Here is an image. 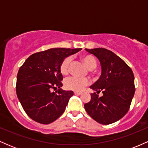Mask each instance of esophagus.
<instances>
[{
  "mask_svg": "<svg viewBox=\"0 0 148 148\" xmlns=\"http://www.w3.org/2000/svg\"><path fill=\"white\" fill-rule=\"evenodd\" d=\"M74 94L75 95H80L81 94V92H76V91H74Z\"/></svg>",
  "mask_w": 148,
  "mask_h": 148,
  "instance_id": "obj_1",
  "label": "esophagus"
}]
</instances>
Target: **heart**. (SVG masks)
Segmentation results:
<instances>
[{"label": "heart", "mask_w": 148, "mask_h": 148, "mask_svg": "<svg viewBox=\"0 0 148 148\" xmlns=\"http://www.w3.org/2000/svg\"><path fill=\"white\" fill-rule=\"evenodd\" d=\"M81 60L86 64L88 69H92L95 68L97 66V60L93 56L90 54H86L81 57ZM71 58L67 57L62 60L60 64V71L62 75H67L69 72V65H70ZM90 81L86 78H79L72 76L64 81V86L67 90L76 92L82 91L84 88L89 85Z\"/></svg>", "instance_id": "heart-1"}]
</instances>
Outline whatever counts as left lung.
<instances>
[{
    "mask_svg": "<svg viewBox=\"0 0 148 148\" xmlns=\"http://www.w3.org/2000/svg\"><path fill=\"white\" fill-rule=\"evenodd\" d=\"M86 50L99 59L101 67L99 79L90 88L97 93L101 91L103 95L92 93L90 101L84 104L85 109L97 123L112 124L130 109L135 92L134 73L123 59L108 49Z\"/></svg>",
    "mask_w": 148,
    "mask_h": 148,
    "instance_id": "8db88e82",
    "label": "left lung"
}]
</instances>
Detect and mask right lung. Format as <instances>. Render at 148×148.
Instances as JSON below:
<instances>
[{
	"label": "right lung",
	"instance_id": "1",
	"mask_svg": "<svg viewBox=\"0 0 148 148\" xmlns=\"http://www.w3.org/2000/svg\"><path fill=\"white\" fill-rule=\"evenodd\" d=\"M80 49L53 48L35 53L19 68L16 91L23 110L32 120L50 124L64 113L73 91L61 89L62 84L60 64ZM59 88L56 93L52 92Z\"/></svg>",
	"mask_w": 148,
	"mask_h": 148
}]
</instances>
